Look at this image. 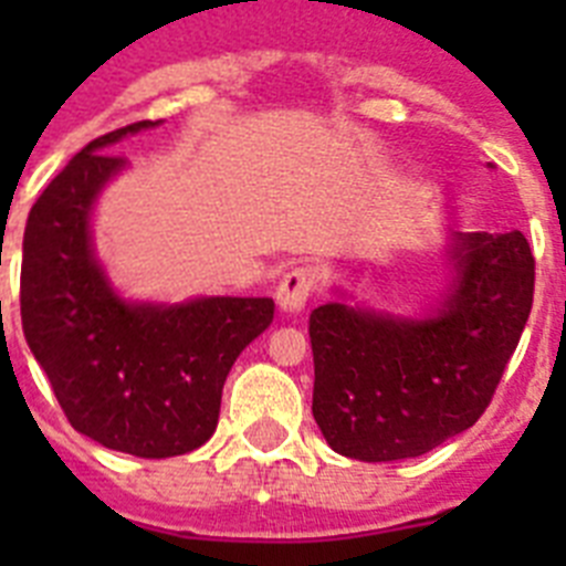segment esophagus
I'll list each match as a JSON object with an SVG mask.
<instances>
[{"label":"esophagus","mask_w":566,"mask_h":566,"mask_svg":"<svg viewBox=\"0 0 566 566\" xmlns=\"http://www.w3.org/2000/svg\"><path fill=\"white\" fill-rule=\"evenodd\" d=\"M312 289L314 274L308 272L306 266H294L280 277V286L277 292H274V297H277V306L283 308V312L297 314L306 308L308 297H312Z\"/></svg>","instance_id":"esophagus-1"}]
</instances>
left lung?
<instances>
[{
	"label": "left lung",
	"mask_w": 566,
	"mask_h": 566,
	"mask_svg": "<svg viewBox=\"0 0 566 566\" xmlns=\"http://www.w3.org/2000/svg\"><path fill=\"white\" fill-rule=\"evenodd\" d=\"M457 277L424 319L326 303L308 317L312 413L359 462L422 457L476 424L533 306L536 260L522 232H457Z\"/></svg>",
	"instance_id": "8db88e82"
}]
</instances>
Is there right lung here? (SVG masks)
I'll list each match as a JSON object with an SVG mask.
<instances>
[{"label":"right lung","mask_w":566,"mask_h":566,"mask_svg":"<svg viewBox=\"0 0 566 566\" xmlns=\"http://www.w3.org/2000/svg\"><path fill=\"white\" fill-rule=\"evenodd\" d=\"M158 122L98 135L48 184L22 243V328L67 422L109 451L167 459L218 428L240 352L269 328V297H198L178 306L127 303L90 243L98 192L124 169L115 142Z\"/></svg>","instance_id":"right-lung-1"}]
</instances>
